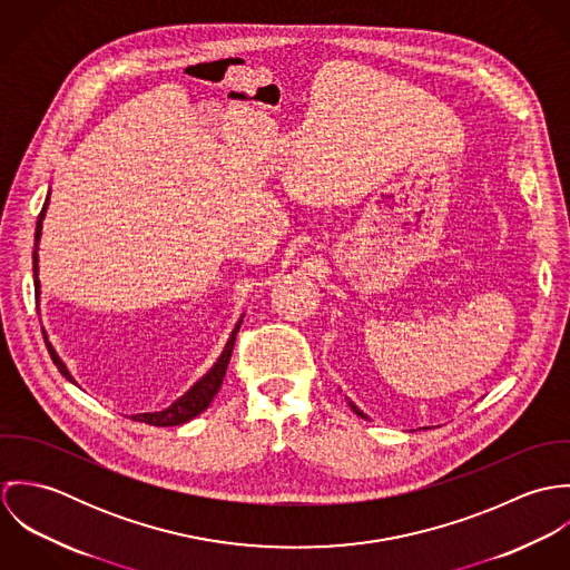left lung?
Segmentation results:
<instances>
[{
  "label": "left lung",
  "instance_id": "1",
  "mask_svg": "<svg viewBox=\"0 0 570 570\" xmlns=\"http://www.w3.org/2000/svg\"><path fill=\"white\" fill-rule=\"evenodd\" d=\"M346 402H348V406H351V410H353V412H355V414H360V416H362V419H368V416H366V414H364V412H362V410H360V407L355 406V404H353V402H351V400H348V397H346Z\"/></svg>",
  "mask_w": 570,
  "mask_h": 570
}]
</instances>
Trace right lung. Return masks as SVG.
I'll list each match as a JSON object with an SVG mask.
<instances>
[{"label": "right lung", "mask_w": 570, "mask_h": 570, "mask_svg": "<svg viewBox=\"0 0 570 570\" xmlns=\"http://www.w3.org/2000/svg\"><path fill=\"white\" fill-rule=\"evenodd\" d=\"M48 204H50V190L46 195V204L41 208V215L37 219V230H35V249H32V272H35V292H37V301H39V294H41V283H39V242H41V230H43V219H46V213H48ZM245 314H242V318L237 321V325L233 328L222 355L217 357V362L210 366V371L199 377L181 397H177L173 404L158 412H138V414H131V419L136 421H142V423H149V425H158V428H168V425H179V423H186L190 421L193 416H197L199 412H204L206 407L210 406V402L215 400V395L219 393L222 389V382L226 377V368H228V362H230V355H233V348H235V337H237V331L244 323ZM43 337H46V346L50 351V357L52 362L57 364V368L61 371V375L77 384V380L72 377V373L68 371L66 362L59 357L57 348L52 346V342L48 340V333L43 331Z\"/></svg>", "instance_id": "add662e5"}]
</instances>
